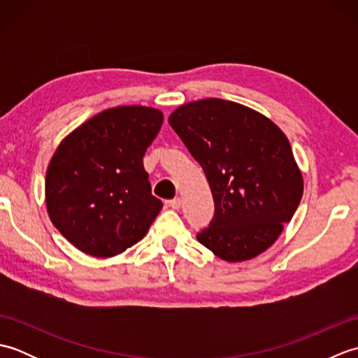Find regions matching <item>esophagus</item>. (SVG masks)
I'll return each mask as SVG.
<instances>
[{
	"label": "esophagus",
	"mask_w": 358,
	"mask_h": 358,
	"mask_svg": "<svg viewBox=\"0 0 358 358\" xmlns=\"http://www.w3.org/2000/svg\"><path fill=\"white\" fill-rule=\"evenodd\" d=\"M169 206H171L172 209H180V208H181V200H180V199H172V200H169Z\"/></svg>",
	"instance_id": "esophagus-1"
}]
</instances>
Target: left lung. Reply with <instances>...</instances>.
Instances as JSON below:
<instances>
[{
  "label": "left lung",
  "instance_id": "left-lung-1",
  "mask_svg": "<svg viewBox=\"0 0 358 358\" xmlns=\"http://www.w3.org/2000/svg\"><path fill=\"white\" fill-rule=\"evenodd\" d=\"M169 124L203 167L214 196V217L196 240L226 262L264 252L303 195L286 135L262 113L220 98L180 106Z\"/></svg>",
  "mask_w": 358,
  "mask_h": 358
}]
</instances>
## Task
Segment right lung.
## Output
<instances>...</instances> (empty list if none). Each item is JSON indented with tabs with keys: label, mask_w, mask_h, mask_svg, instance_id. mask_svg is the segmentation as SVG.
<instances>
[{
	"label": "right lung",
	"mask_w": 358,
	"mask_h": 358,
	"mask_svg": "<svg viewBox=\"0 0 358 358\" xmlns=\"http://www.w3.org/2000/svg\"><path fill=\"white\" fill-rule=\"evenodd\" d=\"M163 124L144 106L103 110L67 135L45 173L53 226L92 257H113L138 243L163 203L152 195L143 157Z\"/></svg>",
	"instance_id": "1"
}]
</instances>
